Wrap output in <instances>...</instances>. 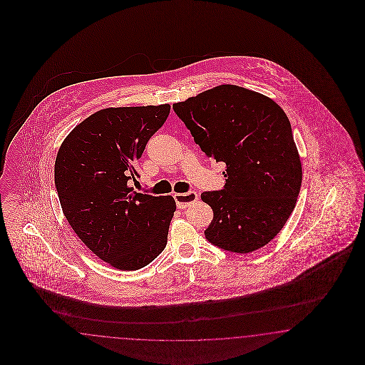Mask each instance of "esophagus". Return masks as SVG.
I'll return each mask as SVG.
<instances>
[{
  "label": "esophagus",
  "instance_id": "obj_1",
  "mask_svg": "<svg viewBox=\"0 0 365 365\" xmlns=\"http://www.w3.org/2000/svg\"><path fill=\"white\" fill-rule=\"evenodd\" d=\"M174 199L177 202L178 209H186L190 205H192L194 202H197L198 194L195 191H188V192H179L174 194Z\"/></svg>",
  "mask_w": 365,
  "mask_h": 365
}]
</instances>
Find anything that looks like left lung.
Masks as SVG:
<instances>
[{
  "instance_id": "8db88e82",
  "label": "left lung",
  "mask_w": 365,
  "mask_h": 365,
  "mask_svg": "<svg viewBox=\"0 0 365 365\" xmlns=\"http://www.w3.org/2000/svg\"><path fill=\"white\" fill-rule=\"evenodd\" d=\"M173 108L205 155L226 165L223 188L200 194L214 212L206 240L240 255L267 245L294 209L302 180L287 113L264 95L230 84Z\"/></svg>"
}]
</instances>
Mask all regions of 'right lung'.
<instances>
[{
    "label": "right lung",
    "mask_w": 365,
    "mask_h": 365,
    "mask_svg": "<svg viewBox=\"0 0 365 365\" xmlns=\"http://www.w3.org/2000/svg\"><path fill=\"white\" fill-rule=\"evenodd\" d=\"M168 113V104L99 110L57 153L55 186L66 221L91 252L120 270L142 269L166 247L175 200L136 192L131 182Z\"/></svg>",
    "instance_id": "add662e5"
}]
</instances>
